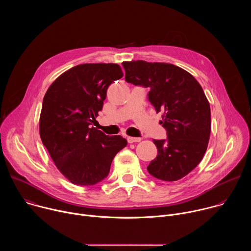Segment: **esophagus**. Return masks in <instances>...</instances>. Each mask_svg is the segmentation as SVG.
Segmentation results:
<instances>
[{"label":"esophagus","mask_w":251,"mask_h":251,"mask_svg":"<svg viewBox=\"0 0 251 251\" xmlns=\"http://www.w3.org/2000/svg\"><path fill=\"white\" fill-rule=\"evenodd\" d=\"M128 143H137L141 141V138H134V137H127Z\"/></svg>","instance_id":"obj_1"}]
</instances>
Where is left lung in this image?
<instances>
[{"label":"left lung","instance_id":"8db88e82","mask_svg":"<svg viewBox=\"0 0 251 251\" xmlns=\"http://www.w3.org/2000/svg\"><path fill=\"white\" fill-rule=\"evenodd\" d=\"M122 65L126 81L151 88L149 100L157 113L163 112L160 123L168 139L153 140L158 156L148 172L162 181L180 180L200 164L209 141L210 107L201 84L171 63L131 60Z\"/></svg>","mask_w":251,"mask_h":251}]
</instances>
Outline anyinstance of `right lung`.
<instances>
[{"label":"right lung","mask_w":251,"mask_h":251,"mask_svg":"<svg viewBox=\"0 0 251 251\" xmlns=\"http://www.w3.org/2000/svg\"><path fill=\"white\" fill-rule=\"evenodd\" d=\"M122 76L116 63L79 64L60 75L44 97L41 139L70 183H99L108 175L115 155L127 145L122 136H107L91 126L102 109L107 88Z\"/></svg>","instance_id":"obj_1"}]
</instances>
